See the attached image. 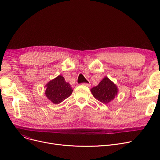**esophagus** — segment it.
I'll return each mask as SVG.
<instances>
[{
	"label": "esophagus",
	"mask_w": 160,
	"mask_h": 160,
	"mask_svg": "<svg viewBox=\"0 0 160 160\" xmlns=\"http://www.w3.org/2000/svg\"><path fill=\"white\" fill-rule=\"evenodd\" d=\"M82 85L85 86H88V87H90L91 86V84H90V83H83Z\"/></svg>",
	"instance_id": "obj_1"
}]
</instances>
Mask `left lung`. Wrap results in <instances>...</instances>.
I'll use <instances>...</instances> for the list:
<instances>
[{"instance_id": "8db88e82", "label": "left lung", "mask_w": 160, "mask_h": 160, "mask_svg": "<svg viewBox=\"0 0 160 160\" xmlns=\"http://www.w3.org/2000/svg\"><path fill=\"white\" fill-rule=\"evenodd\" d=\"M91 92L98 101L106 104L115 98L118 93V89L112 81L106 77L98 86L91 89Z\"/></svg>"}]
</instances>
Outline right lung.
Instances as JSON below:
<instances>
[{"mask_svg": "<svg viewBox=\"0 0 160 160\" xmlns=\"http://www.w3.org/2000/svg\"><path fill=\"white\" fill-rule=\"evenodd\" d=\"M45 87L46 97L56 104L61 103L71 96L73 91L70 83L66 82L61 75L48 82Z\"/></svg>", "mask_w": 160, "mask_h": 160, "instance_id": "right-lung-1", "label": "right lung"}]
</instances>
